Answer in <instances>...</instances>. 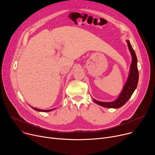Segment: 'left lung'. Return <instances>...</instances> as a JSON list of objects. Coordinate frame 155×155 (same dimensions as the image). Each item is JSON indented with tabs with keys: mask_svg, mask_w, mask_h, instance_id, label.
Wrapping results in <instances>:
<instances>
[{
	"mask_svg": "<svg viewBox=\"0 0 155 155\" xmlns=\"http://www.w3.org/2000/svg\"><path fill=\"white\" fill-rule=\"evenodd\" d=\"M127 43L129 49V51H131L133 59L128 79L119 97H118L117 100L111 102H100L93 99V101L96 104H99L104 107L117 109L122 107L127 102V101L129 99L130 97H131L132 94H133L137 87L138 83V79H139V73H138V69L137 66V60L136 53L129 41H127Z\"/></svg>",
	"mask_w": 155,
	"mask_h": 155,
	"instance_id": "1",
	"label": "left lung"
}]
</instances>
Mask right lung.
I'll return each instance as SVG.
<instances>
[{"instance_id":"right-lung-1","label":"right lung","mask_w":155,"mask_h":155,"mask_svg":"<svg viewBox=\"0 0 155 155\" xmlns=\"http://www.w3.org/2000/svg\"><path fill=\"white\" fill-rule=\"evenodd\" d=\"M32 109H35V110H36V111H39V112H49V111H51V110H54V109H50V110H43V109H36V108H34V107H31Z\"/></svg>"}]
</instances>
